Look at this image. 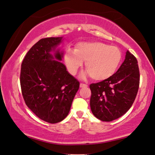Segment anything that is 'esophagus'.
I'll return each mask as SVG.
<instances>
[{
	"label": "esophagus",
	"instance_id": "esophagus-1",
	"mask_svg": "<svg viewBox=\"0 0 155 155\" xmlns=\"http://www.w3.org/2000/svg\"><path fill=\"white\" fill-rule=\"evenodd\" d=\"M87 87V84H85V83H80V87Z\"/></svg>",
	"mask_w": 155,
	"mask_h": 155
}]
</instances>
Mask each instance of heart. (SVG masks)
<instances>
[{
    "instance_id": "heart-1",
    "label": "heart",
    "mask_w": 155,
    "mask_h": 155,
    "mask_svg": "<svg viewBox=\"0 0 155 155\" xmlns=\"http://www.w3.org/2000/svg\"><path fill=\"white\" fill-rule=\"evenodd\" d=\"M64 61L71 74H75L85 61L87 73L93 79L103 81L114 74L122 60V53L117 47L98 41L79 42L75 49L68 47L64 53ZM86 73L81 75L85 78Z\"/></svg>"
}]
</instances>
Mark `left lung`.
Returning <instances> with one entry per match:
<instances>
[{"mask_svg": "<svg viewBox=\"0 0 155 155\" xmlns=\"http://www.w3.org/2000/svg\"><path fill=\"white\" fill-rule=\"evenodd\" d=\"M140 84L137 59L127 51L125 59L116 73L89 87L93 114L102 121H112L125 114L133 104Z\"/></svg>", "mask_w": 155, "mask_h": 155, "instance_id": "1", "label": "left lung"}]
</instances>
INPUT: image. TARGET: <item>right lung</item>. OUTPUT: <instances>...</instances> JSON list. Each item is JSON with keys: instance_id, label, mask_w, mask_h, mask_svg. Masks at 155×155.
<instances>
[{"instance_id": "right-lung-1", "label": "right lung", "mask_w": 155, "mask_h": 155, "mask_svg": "<svg viewBox=\"0 0 155 155\" xmlns=\"http://www.w3.org/2000/svg\"><path fill=\"white\" fill-rule=\"evenodd\" d=\"M62 38L41 39L26 53L21 66L25 103L39 119L49 123L65 119L79 89V82L61 62L64 52L58 47Z\"/></svg>"}]
</instances>
